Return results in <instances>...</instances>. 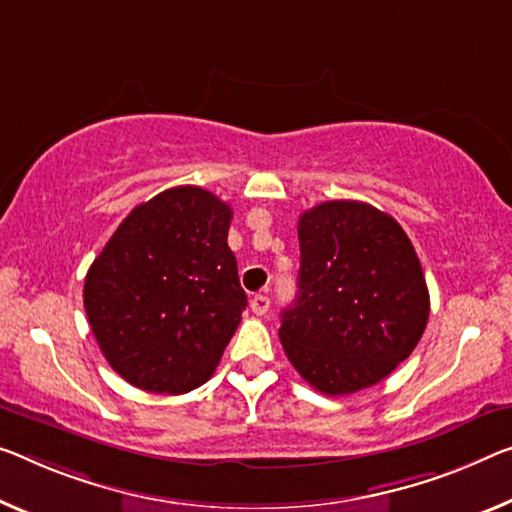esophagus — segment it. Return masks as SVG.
<instances>
[{
	"mask_svg": "<svg viewBox=\"0 0 512 512\" xmlns=\"http://www.w3.org/2000/svg\"><path fill=\"white\" fill-rule=\"evenodd\" d=\"M249 306H251V311L256 313V316H265V313L270 311V297H267V295H256V297H251Z\"/></svg>",
	"mask_w": 512,
	"mask_h": 512,
	"instance_id": "obj_1",
	"label": "esophagus"
}]
</instances>
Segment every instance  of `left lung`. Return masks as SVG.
I'll return each mask as SVG.
<instances>
[{"label":"left lung","instance_id":"1","mask_svg":"<svg viewBox=\"0 0 512 512\" xmlns=\"http://www.w3.org/2000/svg\"><path fill=\"white\" fill-rule=\"evenodd\" d=\"M297 235L300 290L279 329L286 357L325 396L373 387L428 325L419 256L396 219L361 201L302 212Z\"/></svg>","mask_w":512,"mask_h":512}]
</instances>
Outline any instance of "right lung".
Listing matches in <instances>:
<instances>
[{"mask_svg": "<svg viewBox=\"0 0 512 512\" xmlns=\"http://www.w3.org/2000/svg\"><path fill=\"white\" fill-rule=\"evenodd\" d=\"M231 217L203 187H171L132 210L86 272L91 332L132 387L178 396L215 373L247 306Z\"/></svg>", "mask_w": 512, "mask_h": 512, "instance_id": "right-lung-1", "label": "right lung"}]
</instances>
